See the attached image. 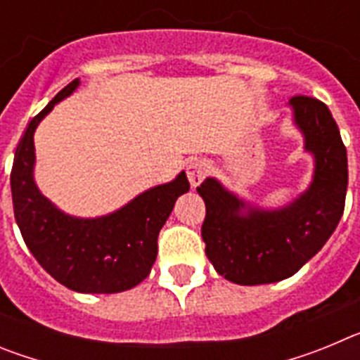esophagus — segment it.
Instances as JSON below:
<instances>
[{"label":"esophagus","mask_w":360,"mask_h":360,"mask_svg":"<svg viewBox=\"0 0 360 360\" xmlns=\"http://www.w3.org/2000/svg\"><path fill=\"white\" fill-rule=\"evenodd\" d=\"M209 171H211V162L205 160V158H195V160H191L189 165H187V178H189L191 186H200V182L207 176Z\"/></svg>","instance_id":"esophagus-1"}]
</instances>
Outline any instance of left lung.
Masks as SVG:
<instances>
[{
	"mask_svg": "<svg viewBox=\"0 0 360 360\" xmlns=\"http://www.w3.org/2000/svg\"><path fill=\"white\" fill-rule=\"evenodd\" d=\"M294 124L314 157L304 193L279 209L254 207L216 178L196 187L205 202L202 238L219 276L238 285H265L294 276L316 256L345 211L348 157L328 106L314 97L290 98Z\"/></svg>",
	"mask_w": 360,
	"mask_h": 360,
	"instance_id": "8db88e82",
	"label": "left lung"
}]
</instances>
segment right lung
<instances>
[{
	"label": "right lung",
	"instance_id": "right-lung-1",
	"mask_svg": "<svg viewBox=\"0 0 360 360\" xmlns=\"http://www.w3.org/2000/svg\"><path fill=\"white\" fill-rule=\"evenodd\" d=\"M79 79L65 86L28 122L14 155L11 173L12 203L25 243L56 281L82 294H115L144 281L157 259L158 232L169 218L178 196L189 191L186 171L173 182L155 186L119 211L98 218L65 214L34 182V131Z\"/></svg>",
	"mask_w": 360,
	"mask_h": 360
}]
</instances>
